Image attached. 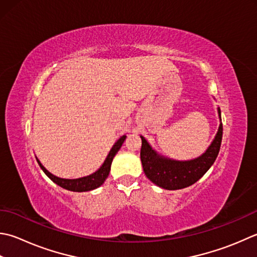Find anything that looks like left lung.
<instances>
[{
    "mask_svg": "<svg viewBox=\"0 0 257 257\" xmlns=\"http://www.w3.org/2000/svg\"><path fill=\"white\" fill-rule=\"evenodd\" d=\"M218 113L220 117L219 109ZM222 137L223 124L220 123L217 135L206 153L200 157L188 162H177V160L160 157L152 149L147 140L142 137L143 144L140 159H142L144 172L154 184L164 189L176 190L188 187L202 178L212 167L218 156Z\"/></svg>",
    "mask_w": 257,
    "mask_h": 257,
    "instance_id": "1",
    "label": "left lung"
}]
</instances>
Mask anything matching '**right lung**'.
I'll return each mask as SVG.
<instances>
[{
  "mask_svg": "<svg viewBox=\"0 0 257 257\" xmlns=\"http://www.w3.org/2000/svg\"><path fill=\"white\" fill-rule=\"evenodd\" d=\"M124 139H125V136H122V137L113 145V147L111 148V150H110V153L107 156V158H105L104 163L102 164L101 167L97 170V172L93 173L92 175L85 176V177H82V178H78V179L59 178V177H57V176H54L51 173H49L48 170L43 167L42 164L40 163L38 159L37 160L40 165V167H41V169L44 172V174L47 175L53 183L59 185L60 187L68 189V190H71V192H89V190L95 189V188H98L99 186H101L105 180V178L108 177L109 172H110V167H111L112 159L115 156V154L118 153L120 147L122 146Z\"/></svg>",
  "mask_w": 257,
  "mask_h": 257,
  "instance_id": "add662e5",
  "label": "right lung"
}]
</instances>
